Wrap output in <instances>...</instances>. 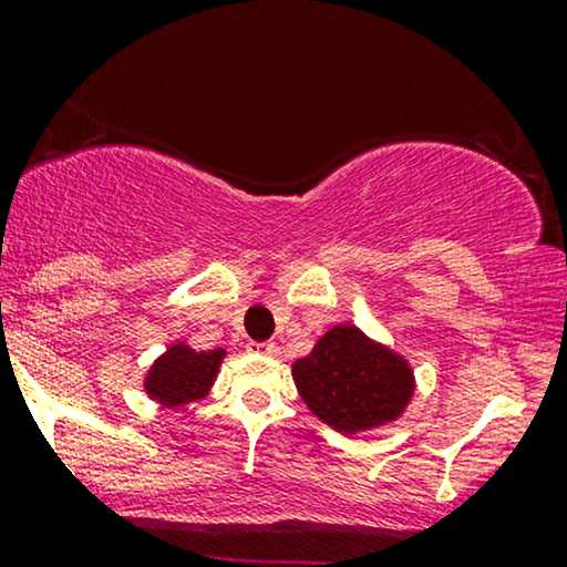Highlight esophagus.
Returning <instances> with one entry per match:
<instances>
[{"instance_id": "esophagus-1", "label": "esophagus", "mask_w": 567, "mask_h": 567, "mask_svg": "<svg viewBox=\"0 0 567 567\" xmlns=\"http://www.w3.org/2000/svg\"><path fill=\"white\" fill-rule=\"evenodd\" d=\"M247 351H252V354H261V357H275L277 354V347L271 341H264V343H247Z\"/></svg>"}]
</instances>
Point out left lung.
Listing matches in <instances>:
<instances>
[{
    "label": "left lung",
    "instance_id": "1",
    "mask_svg": "<svg viewBox=\"0 0 567 567\" xmlns=\"http://www.w3.org/2000/svg\"><path fill=\"white\" fill-rule=\"evenodd\" d=\"M292 381L311 413L341 434L392 424L415 389L405 357L354 324H336L292 362Z\"/></svg>",
    "mask_w": 567,
    "mask_h": 567
}]
</instances>
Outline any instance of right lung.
Segmentation results:
<instances>
[{
    "mask_svg": "<svg viewBox=\"0 0 567 567\" xmlns=\"http://www.w3.org/2000/svg\"><path fill=\"white\" fill-rule=\"evenodd\" d=\"M224 357V349L197 351L178 341L154 360L143 379V389L165 408H184L188 402L205 400Z\"/></svg>",
    "mask_w": 567,
    "mask_h": 567,
    "instance_id": "right-lung-1",
    "label": "right lung"
}]
</instances>
